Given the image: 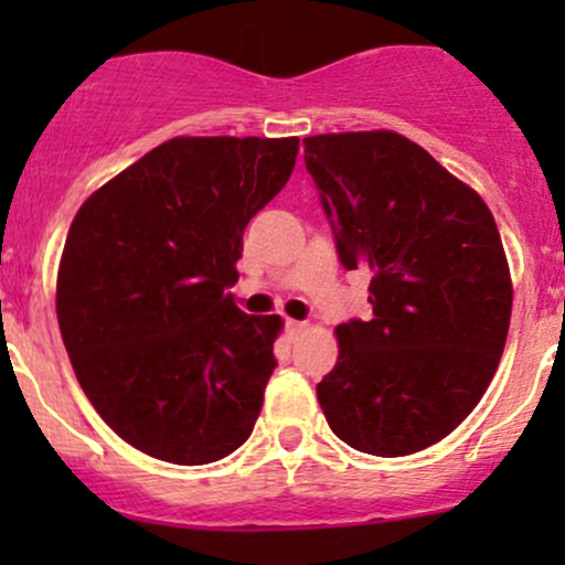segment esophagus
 Segmentation results:
<instances>
[{"label": "esophagus", "mask_w": 565, "mask_h": 565, "mask_svg": "<svg viewBox=\"0 0 565 565\" xmlns=\"http://www.w3.org/2000/svg\"><path fill=\"white\" fill-rule=\"evenodd\" d=\"M306 328V322H300V319H287V330L289 333H300V330Z\"/></svg>", "instance_id": "esophagus-1"}]
</instances>
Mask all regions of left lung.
<instances>
[{
	"label": "left lung",
	"mask_w": 565,
	"mask_h": 565,
	"mask_svg": "<svg viewBox=\"0 0 565 565\" xmlns=\"http://www.w3.org/2000/svg\"><path fill=\"white\" fill-rule=\"evenodd\" d=\"M347 270H366L372 317L339 324L317 398L339 440L407 457L451 435L498 372L511 276L472 188L393 130L303 139Z\"/></svg>",
	"instance_id": "left-lung-1"
}]
</instances>
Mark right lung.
Instances as JSON below:
<instances>
[{"label":"right lung","instance_id":"1","mask_svg":"<svg viewBox=\"0 0 565 565\" xmlns=\"http://www.w3.org/2000/svg\"><path fill=\"white\" fill-rule=\"evenodd\" d=\"M300 141L180 136L73 218L56 319L100 418L139 451L207 465L243 446L276 369L281 317L232 303L243 232L287 185Z\"/></svg>","mask_w":565,"mask_h":565}]
</instances>
